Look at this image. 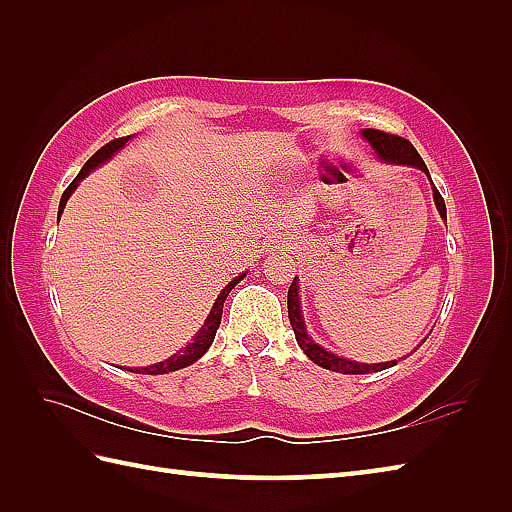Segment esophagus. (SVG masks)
I'll use <instances>...</instances> for the list:
<instances>
[{"label": "esophagus", "instance_id": "esophagus-1", "mask_svg": "<svg viewBox=\"0 0 512 512\" xmlns=\"http://www.w3.org/2000/svg\"><path fill=\"white\" fill-rule=\"evenodd\" d=\"M286 246H288V242H286Z\"/></svg>", "mask_w": 512, "mask_h": 512}]
</instances>
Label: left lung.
Listing matches in <instances>:
<instances>
[{"mask_svg":"<svg viewBox=\"0 0 512 512\" xmlns=\"http://www.w3.org/2000/svg\"><path fill=\"white\" fill-rule=\"evenodd\" d=\"M363 136L372 143V147L378 151V156L383 158L385 162H394V165H409V167H418L429 176V169L424 165V160L420 158V154L416 151L407 138L396 136V134H387L380 132V129H363ZM431 178V176H429ZM433 182V180H431ZM433 200H436V206L442 217H447V204H444L440 191L433 184ZM288 319L292 330H295L297 343L312 363H317L325 369H332V372L339 374H369V372H380V369L394 367L396 363H378V365H365V363H354L347 361V358H339L330 352H325L321 345H317L312 341V336H308L306 325H303L301 319V308H299V286H297V277L292 279V284L288 288Z\"/></svg>","mask_w":512,"mask_h":512,"instance_id":"1","label":"left lung"}]
</instances>
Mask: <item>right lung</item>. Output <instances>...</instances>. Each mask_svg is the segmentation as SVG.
I'll return each mask as SVG.
<instances>
[{"label":"right lung","mask_w":512,"mask_h":512,"mask_svg":"<svg viewBox=\"0 0 512 512\" xmlns=\"http://www.w3.org/2000/svg\"><path fill=\"white\" fill-rule=\"evenodd\" d=\"M127 140H129V136L110 140V143L103 145V147H101L99 151H96V154H94L88 162H85L79 176H76V178L70 182V187L65 189V191H63V195H61L59 215H61V211H63L65 202H68V198L72 195V191L76 189V184H79L85 176H88V173H90L92 169L99 167L101 162L110 160V158L116 154L118 149L125 147ZM242 279H244V275L235 277V279L231 281V284H228V286L220 292V297L215 299V303H213V310H211L209 317H206V323L202 325V330H200L198 334H195L193 343H189L187 347H184V350H180V352L173 354L171 358H167V361H162V363H158V365H149V367H143V369H136V372H138V374H169V372H176V369H182V367H187V365H191V363L198 361V358H200L206 350H209L211 343H213V339H215V332H217V328H220V321H222V308H224V301H226V297H228V292H231V290H233V288H235Z\"/></svg>","instance_id":"1"}]
</instances>
